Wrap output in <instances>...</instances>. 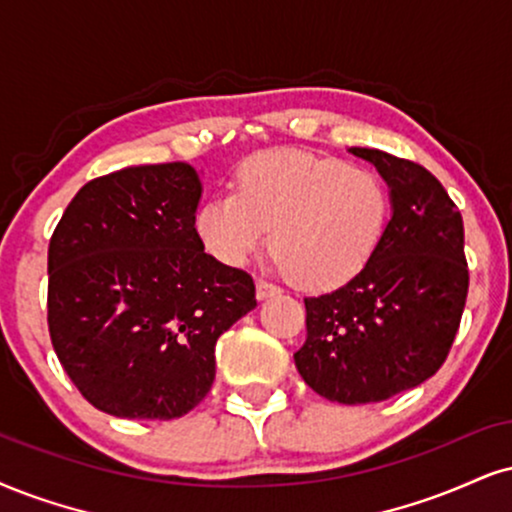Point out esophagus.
Returning <instances> with one entry per match:
<instances>
[{
	"label": "esophagus",
	"instance_id": "obj_1",
	"mask_svg": "<svg viewBox=\"0 0 512 512\" xmlns=\"http://www.w3.org/2000/svg\"><path fill=\"white\" fill-rule=\"evenodd\" d=\"M277 292H280V287H275L273 282L256 280V296H258V299H268V296H275Z\"/></svg>",
	"mask_w": 512,
	"mask_h": 512
}]
</instances>
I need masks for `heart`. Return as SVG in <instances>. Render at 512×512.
Masks as SVG:
<instances>
[{
	"mask_svg": "<svg viewBox=\"0 0 512 512\" xmlns=\"http://www.w3.org/2000/svg\"><path fill=\"white\" fill-rule=\"evenodd\" d=\"M387 223L389 192L372 170L299 149L249 156L235 192L208 199L194 218L204 249L225 266H244L270 227L275 263L313 292L361 273Z\"/></svg>",
	"mask_w": 512,
	"mask_h": 512,
	"instance_id": "1",
	"label": "heart"
}]
</instances>
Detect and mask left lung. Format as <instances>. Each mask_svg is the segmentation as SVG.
Segmentation results:
<instances>
[{"label": "left lung", "instance_id": "1", "mask_svg": "<svg viewBox=\"0 0 512 512\" xmlns=\"http://www.w3.org/2000/svg\"><path fill=\"white\" fill-rule=\"evenodd\" d=\"M391 189V220L358 275L308 296L306 342L294 353L313 391L339 403H375L413 389L449 356L468 299L463 216L420 163L353 147Z\"/></svg>", "mask_w": 512, "mask_h": 512}]
</instances>
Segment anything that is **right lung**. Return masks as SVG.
Listing matches in <instances>:
<instances>
[{"label":"right lung","mask_w":512,"mask_h":512,"mask_svg":"<svg viewBox=\"0 0 512 512\" xmlns=\"http://www.w3.org/2000/svg\"><path fill=\"white\" fill-rule=\"evenodd\" d=\"M187 163L130 166L80 187L49 239L54 351L94 408L173 420L211 391L216 342L256 306L254 277L206 254Z\"/></svg>","instance_id":"obj_1"}]
</instances>
